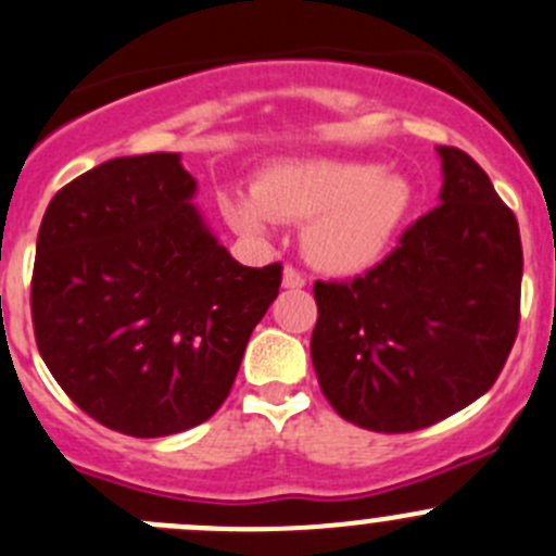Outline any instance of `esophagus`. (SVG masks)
I'll use <instances>...</instances> for the list:
<instances>
[{"mask_svg": "<svg viewBox=\"0 0 556 556\" xmlns=\"http://www.w3.org/2000/svg\"><path fill=\"white\" fill-rule=\"evenodd\" d=\"M282 285H285V288H290V290H299V288H304L306 279H304V274L299 271V268L285 266V271H282Z\"/></svg>", "mask_w": 556, "mask_h": 556, "instance_id": "obj_1", "label": "esophagus"}]
</instances>
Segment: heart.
Returning <instances> with one entry per match:
<instances>
[{
  "instance_id": "heart-1",
  "label": "heart",
  "mask_w": 556,
  "mask_h": 556,
  "mask_svg": "<svg viewBox=\"0 0 556 556\" xmlns=\"http://www.w3.org/2000/svg\"><path fill=\"white\" fill-rule=\"evenodd\" d=\"M413 208V185L391 168L355 160H282L257 176L252 198H236L230 217L244 230L268 219L306 223L301 247L320 271L361 274L396 239Z\"/></svg>"
}]
</instances>
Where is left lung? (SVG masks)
I'll return each instance as SVG.
<instances>
[{"label":"left lung","mask_w":556,"mask_h":556,"mask_svg":"<svg viewBox=\"0 0 556 556\" xmlns=\"http://www.w3.org/2000/svg\"><path fill=\"white\" fill-rule=\"evenodd\" d=\"M438 152L440 206L366 274L315 282L320 391L371 432H418L476 402L519 333V223L470 154Z\"/></svg>","instance_id":"8db88e82"}]
</instances>
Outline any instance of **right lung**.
<instances>
[{"label":"right lung","instance_id":"add662e5","mask_svg":"<svg viewBox=\"0 0 556 556\" xmlns=\"http://www.w3.org/2000/svg\"><path fill=\"white\" fill-rule=\"evenodd\" d=\"M192 195L179 154L116 157L64 185L37 233V350L89 418L129 438L208 421L282 285V263L233 261Z\"/></svg>","mask_w":556,"mask_h":556}]
</instances>
